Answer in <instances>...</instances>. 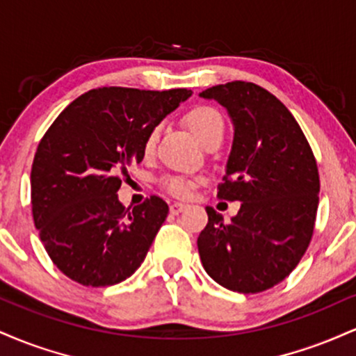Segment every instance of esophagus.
Masks as SVG:
<instances>
[{
	"label": "esophagus",
	"instance_id": "34e87169",
	"mask_svg": "<svg viewBox=\"0 0 356 356\" xmlns=\"http://www.w3.org/2000/svg\"><path fill=\"white\" fill-rule=\"evenodd\" d=\"M186 207H187V204H184V202H172L170 204V214H174V216L181 214Z\"/></svg>",
	"mask_w": 356,
	"mask_h": 356
}]
</instances>
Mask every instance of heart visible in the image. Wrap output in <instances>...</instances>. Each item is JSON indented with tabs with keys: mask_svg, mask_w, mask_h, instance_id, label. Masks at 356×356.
<instances>
[{
	"mask_svg": "<svg viewBox=\"0 0 356 356\" xmlns=\"http://www.w3.org/2000/svg\"><path fill=\"white\" fill-rule=\"evenodd\" d=\"M184 122L189 127V130L194 134V137L201 142L202 145L209 144L214 138H222L224 136V118L220 115L219 110L209 105H197V107L191 108L189 112L184 115ZM159 138V129H152L147 134L144 145L145 157L154 154L155 144H157ZM197 179L194 177H186V175H170L162 181L164 189L172 194L174 197H189L191 192L194 191V187L197 186Z\"/></svg>",
	"mask_w": 356,
	"mask_h": 356,
	"instance_id": "1",
	"label": "heart"
}]
</instances>
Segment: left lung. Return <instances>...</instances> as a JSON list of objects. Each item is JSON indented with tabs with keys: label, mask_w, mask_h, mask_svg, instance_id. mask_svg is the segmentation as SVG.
Wrapping results in <instances>:
<instances>
[{
	"label": "left lung",
	"mask_w": 356,
	"mask_h": 356,
	"mask_svg": "<svg viewBox=\"0 0 356 356\" xmlns=\"http://www.w3.org/2000/svg\"><path fill=\"white\" fill-rule=\"evenodd\" d=\"M201 97L219 102L234 125L218 197L241 201L229 224L206 207L202 266L231 291H266L289 276L312 241L320 201L313 150L291 112L259 85L229 81Z\"/></svg>",
	"instance_id": "8db88e82"
}]
</instances>
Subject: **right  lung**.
Wrapping results in <instances>:
<instances>
[{"mask_svg":"<svg viewBox=\"0 0 356 356\" xmlns=\"http://www.w3.org/2000/svg\"><path fill=\"white\" fill-rule=\"evenodd\" d=\"M192 95L124 87L90 90L47 130L31 167V211L48 256L83 286H112L137 271L169 214L150 195L140 206L118 201L129 167L144 159V140Z\"/></svg>","mask_w":356,"mask_h":356,"instance_id":"add662e5","label":"right lung"}]
</instances>
